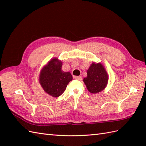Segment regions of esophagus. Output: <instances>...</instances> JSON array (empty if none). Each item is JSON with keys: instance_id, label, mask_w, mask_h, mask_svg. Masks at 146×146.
<instances>
[{"instance_id": "34e87169", "label": "esophagus", "mask_w": 146, "mask_h": 146, "mask_svg": "<svg viewBox=\"0 0 146 146\" xmlns=\"http://www.w3.org/2000/svg\"><path fill=\"white\" fill-rule=\"evenodd\" d=\"M74 78H75V80H82V77L80 76H74Z\"/></svg>"}]
</instances>
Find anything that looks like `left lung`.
I'll list each match as a JSON object with an SVG mask.
<instances>
[{
  "label": "left lung",
  "mask_w": 146,
  "mask_h": 146,
  "mask_svg": "<svg viewBox=\"0 0 146 146\" xmlns=\"http://www.w3.org/2000/svg\"><path fill=\"white\" fill-rule=\"evenodd\" d=\"M108 75L100 63H93L87 70V76L83 79L88 90L92 94H97L106 87Z\"/></svg>",
  "instance_id": "1"
}]
</instances>
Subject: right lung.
Wrapping results in <instances>:
<instances>
[{
	"mask_svg": "<svg viewBox=\"0 0 146 146\" xmlns=\"http://www.w3.org/2000/svg\"><path fill=\"white\" fill-rule=\"evenodd\" d=\"M61 66L62 61L53 58L42 68L39 75V83L43 90L54 97L63 94L68 83L73 80L71 73L64 72Z\"/></svg>",
	"mask_w": 146,
	"mask_h": 146,
	"instance_id": "add662e5",
	"label": "right lung"
}]
</instances>
